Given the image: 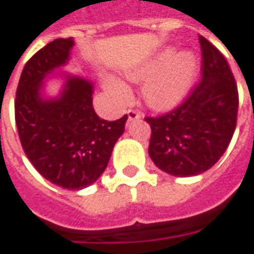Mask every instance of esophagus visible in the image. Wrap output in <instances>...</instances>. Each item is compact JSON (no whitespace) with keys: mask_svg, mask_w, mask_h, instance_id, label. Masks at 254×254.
<instances>
[{"mask_svg":"<svg viewBox=\"0 0 254 254\" xmlns=\"http://www.w3.org/2000/svg\"><path fill=\"white\" fill-rule=\"evenodd\" d=\"M127 117H128V122H134V120H138V119H141V113H138L137 110H132L130 109L127 112Z\"/></svg>","mask_w":254,"mask_h":254,"instance_id":"1","label":"esophagus"}]
</instances>
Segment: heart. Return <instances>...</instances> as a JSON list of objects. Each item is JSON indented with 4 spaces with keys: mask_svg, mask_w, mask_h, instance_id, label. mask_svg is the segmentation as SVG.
I'll return each instance as SVG.
<instances>
[{
    "mask_svg": "<svg viewBox=\"0 0 254 254\" xmlns=\"http://www.w3.org/2000/svg\"><path fill=\"white\" fill-rule=\"evenodd\" d=\"M199 70L200 59L196 52L177 51L176 47L169 45L141 64L126 71V76L134 83H144L142 95L149 106L170 109L188 97ZM104 87L117 104H123L131 97L128 85L117 77H106Z\"/></svg>",
    "mask_w": 254,
    "mask_h": 254,
    "instance_id": "heart-1",
    "label": "heart"
}]
</instances>
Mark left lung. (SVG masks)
<instances>
[{
	"mask_svg": "<svg viewBox=\"0 0 254 254\" xmlns=\"http://www.w3.org/2000/svg\"><path fill=\"white\" fill-rule=\"evenodd\" d=\"M199 43L202 81L176 110L145 119L152 128L150 159L174 177H192L213 167L237 126L238 90L230 66L204 37H199Z\"/></svg>",
	"mask_w": 254,
	"mask_h": 254,
	"instance_id": "obj_1",
	"label": "left lung"
}]
</instances>
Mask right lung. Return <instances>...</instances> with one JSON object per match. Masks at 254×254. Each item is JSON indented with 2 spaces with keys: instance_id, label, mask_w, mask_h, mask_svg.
I'll return each mask as SVG.
<instances>
[{
  "instance_id": "add662e5",
  "label": "right lung",
  "mask_w": 254,
  "mask_h": 254,
  "mask_svg": "<svg viewBox=\"0 0 254 254\" xmlns=\"http://www.w3.org/2000/svg\"><path fill=\"white\" fill-rule=\"evenodd\" d=\"M73 47V38H58L26 64L15 120L24 153L37 171L58 187L78 190L102 176L127 116L116 122L101 119L92 106L94 83L61 70L69 64ZM51 79L63 80L55 96L46 91Z\"/></svg>"
}]
</instances>
